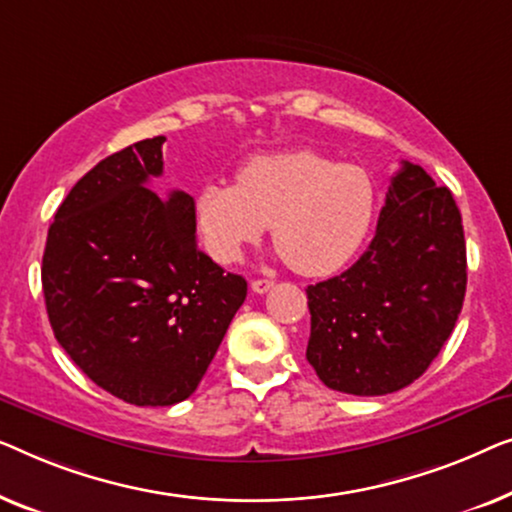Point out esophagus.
Returning a JSON list of instances; mask_svg holds the SVG:
<instances>
[{
  "instance_id": "34e87169",
  "label": "esophagus",
  "mask_w": 512,
  "mask_h": 512,
  "mask_svg": "<svg viewBox=\"0 0 512 512\" xmlns=\"http://www.w3.org/2000/svg\"><path fill=\"white\" fill-rule=\"evenodd\" d=\"M250 287H253V292L257 294H266L273 287V280H266V278H257L250 283Z\"/></svg>"
}]
</instances>
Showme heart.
<instances>
[{"label":"heart","instance_id":"b5f03b06","mask_svg":"<svg viewBox=\"0 0 512 512\" xmlns=\"http://www.w3.org/2000/svg\"><path fill=\"white\" fill-rule=\"evenodd\" d=\"M373 215L371 176L315 150L253 157L234 183H206L197 194L201 239L218 262H239L273 225L280 257L301 276L343 269L362 248Z\"/></svg>","mask_w":512,"mask_h":512}]
</instances>
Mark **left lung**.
Returning a JSON list of instances; mask_svg holds the SVG:
<instances>
[{"label": "left lung", "instance_id": "obj_1", "mask_svg": "<svg viewBox=\"0 0 512 512\" xmlns=\"http://www.w3.org/2000/svg\"><path fill=\"white\" fill-rule=\"evenodd\" d=\"M306 294V359L322 383L355 397L403 390L429 369L462 313L466 243L452 192L401 162L366 253Z\"/></svg>", "mask_w": 512, "mask_h": 512}]
</instances>
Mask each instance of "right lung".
Returning a JSON list of instances; mask_svg holds the SVG:
<instances>
[{
	"instance_id": "right-lung-1",
	"label": "right lung",
	"mask_w": 512,
	"mask_h": 512,
	"mask_svg": "<svg viewBox=\"0 0 512 512\" xmlns=\"http://www.w3.org/2000/svg\"><path fill=\"white\" fill-rule=\"evenodd\" d=\"M164 136L90 169L57 208L41 283L57 343L92 383L134 406L197 390L248 294L197 246L194 199H160Z\"/></svg>"
}]
</instances>
